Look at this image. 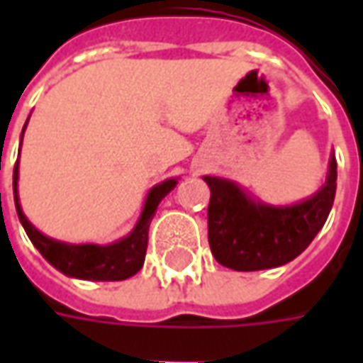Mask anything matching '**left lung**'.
Returning <instances> with one entry per match:
<instances>
[{"instance_id":"obj_1","label":"left lung","mask_w":363,"mask_h":363,"mask_svg":"<svg viewBox=\"0 0 363 363\" xmlns=\"http://www.w3.org/2000/svg\"><path fill=\"white\" fill-rule=\"evenodd\" d=\"M210 186L208 241L221 267L252 272L299 257L325 225L336 192V159L330 153L327 179L315 194L291 206L255 200L237 182L204 177Z\"/></svg>"}]
</instances>
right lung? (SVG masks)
<instances>
[{"label": "right lung", "instance_id": "obj_1", "mask_svg": "<svg viewBox=\"0 0 363 363\" xmlns=\"http://www.w3.org/2000/svg\"><path fill=\"white\" fill-rule=\"evenodd\" d=\"M27 122L23 126V134H25ZM23 134H21V142H23ZM17 182H19V161L15 163V169H13V196H15L17 216H19V221L27 231L30 243L35 245L38 252L50 262L52 267L62 274L69 276V278L93 281H118L134 276L143 267L151 220L155 216L159 202L177 186L179 181L177 179H167V181L155 184L147 192V198L143 202V210L140 213V220L134 225V229L126 237H122V239L111 245L64 243V241H56V239L40 233L27 220V216L23 213Z\"/></svg>", "mask_w": 363, "mask_h": 363}]
</instances>
